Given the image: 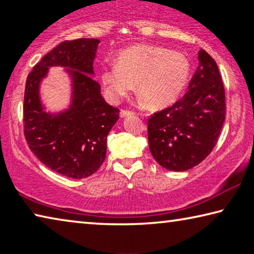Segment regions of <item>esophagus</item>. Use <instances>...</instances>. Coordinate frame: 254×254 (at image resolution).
<instances>
[{"mask_svg":"<svg viewBox=\"0 0 254 254\" xmlns=\"http://www.w3.org/2000/svg\"><path fill=\"white\" fill-rule=\"evenodd\" d=\"M132 115H134V113H133V112L126 111V110H122L121 113H120V117H121L122 119L127 118V117H132Z\"/></svg>","mask_w":254,"mask_h":254,"instance_id":"esophagus-1","label":"esophagus"}]
</instances>
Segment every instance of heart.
<instances>
[{"label": "heart", "instance_id": "heart-1", "mask_svg": "<svg viewBox=\"0 0 254 254\" xmlns=\"http://www.w3.org/2000/svg\"><path fill=\"white\" fill-rule=\"evenodd\" d=\"M190 75V63L180 51L153 45L122 50L117 64L102 68L101 79L112 101H120L136 83L141 100L152 109H163L182 95Z\"/></svg>", "mask_w": 254, "mask_h": 254}]
</instances>
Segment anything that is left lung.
<instances>
[{"mask_svg": "<svg viewBox=\"0 0 254 254\" xmlns=\"http://www.w3.org/2000/svg\"><path fill=\"white\" fill-rule=\"evenodd\" d=\"M188 91L148 121L149 148L163 168L186 171L212 152L225 121V95L215 60L201 49Z\"/></svg>", "mask_w": 254, "mask_h": 254, "instance_id": "obj_1", "label": "left lung"}]
</instances>
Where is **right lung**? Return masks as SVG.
Returning a JSON list of instances; mask_svg holds the SVG:
<instances>
[{
    "instance_id": "1",
    "label": "right lung",
    "mask_w": 254,
    "mask_h": 254,
    "mask_svg": "<svg viewBox=\"0 0 254 254\" xmlns=\"http://www.w3.org/2000/svg\"><path fill=\"white\" fill-rule=\"evenodd\" d=\"M98 39L64 41L47 54L28 75L24 91V136L31 151L51 170L81 179L104 162L106 139L120 110L107 104L94 80ZM50 66H63L72 83L67 109L47 112L40 85Z\"/></svg>"
}]
</instances>
